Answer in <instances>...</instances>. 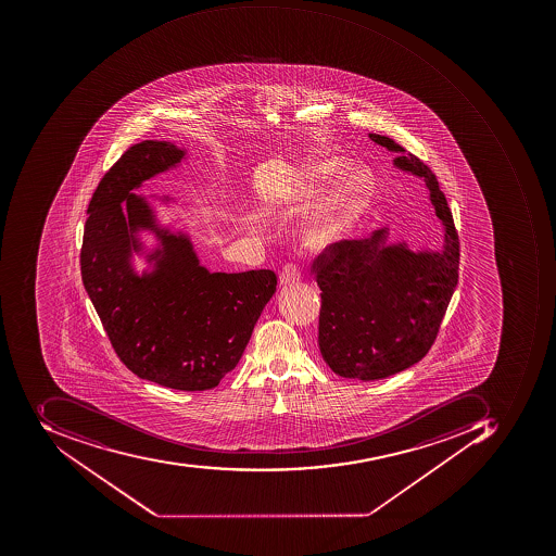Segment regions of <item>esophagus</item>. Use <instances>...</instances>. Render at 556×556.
<instances>
[{"instance_id": "esophagus-1", "label": "esophagus", "mask_w": 556, "mask_h": 556, "mask_svg": "<svg viewBox=\"0 0 556 556\" xmlns=\"http://www.w3.org/2000/svg\"><path fill=\"white\" fill-rule=\"evenodd\" d=\"M300 276H302V271H300L299 266H296L295 263H290V265H287L283 269H281L280 283H296V281H300Z\"/></svg>"}]
</instances>
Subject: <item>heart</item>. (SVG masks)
Listing matches in <instances>:
<instances>
[{"mask_svg": "<svg viewBox=\"0 0 556 556\" xmlns=\"http://www.w3.org/2000/svg\"><path fill=\"white\" fill-rule=\"evenodd\" d=\"M340 166L342 162L337 159L324 160L312 166L308 172V189H312L317 181L327 180L336 175ZM372 184H375V177L367 166H354L351 172H348L333 190L329 214L315 229H312L311 235L306 236V245L312 250H321L333 239L339 238L345 231V227L359 214L372 190Z\"/></svg>", "mask_w": 556, "mask_h": 556, "instance_id": "obj_1", "label": "heart"}]
</instances>
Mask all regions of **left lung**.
<instances>
[{"label":"left lung","mask_w":556,"mask_h":556,"mask_svg":"<svg viewBox=\"0 0 556 556\" xmlns=\"http://www.w3.org/2000/svg\"><path fill=\"white\" fill-rule=\"evenodd\" d=\"M370 140L400 153L394 166L424 178L445 229L442 251L388 244V227L366 239L333 242L312 265L320 287L318 348L342 378L376 381L424 359L458 281L460 242L454 217L430 166L391 138Z\"/></svg>","instance_id":"8db88e82"}]
</instances>
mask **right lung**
Segmentation results:
<instances>
[{"label":"right lung","instance_id":"obj_1","mask_svg":"<svg viewBox=\"0 0 556 556\" xmlns=\"http://www.w3.org/2000/svg\"><path fill=\"white\" fill-rule=\"evenodd\" d=\"M186 150L170 141L132 144L99 181L87 207L80 273L111 345L132 375L178 391H205L238 366L254 325L276 291L271 269L211 273L189 236L156 223L132 190L170 170ZM163 201L168 202V197ZM153 231L152 273L138 276L137 236Z\"/></svg>","mask_w":556,"mask_h":556}]
</instances>
